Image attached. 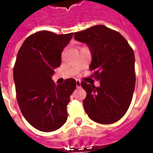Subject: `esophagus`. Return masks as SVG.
Masks as SVG:
<instances>
[{
	"label": "esophagus",
	"mask_w": 153,
	"mask_h": 153,
	"mask_svg": "<svg viewBox=\"0 0 153 153\" xmlns=\"http://www.w3.org/2000/svg\"><path fill=\"white\" fill-rule=\"evenodd\" d=\"M76 87L78 88L81 87V82H80L79 80H76Z\"/></svg>",
	"instance_id": "34e87169"
}]
</instances>
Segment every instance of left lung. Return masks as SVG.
Returning <instances> with one entry per match:
<instances>
[{"instance_id": "left-lung-1", "label": "left lung", "mask_w": 153, "mask_h": 153, "mask_svg": "<svg viewBox=\"0 0 153 153\" xmlns=\"http://www.w3.org/2000/svg\"><path fill=\"white\" fill-rule=\"evenodd\" d=\"M74 39L88 47L89 69L100 80L99 87L81 83L87 93L83 101L85 111L99 124L118 121L128 109L134 91V51L120 33L104 25L74 33Z\"/></svg>"}]
</instances>
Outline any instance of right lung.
Returning a JSON list of instances; mask_svg holds the SVG:
<instances>
[{
    "instance_id": "add662e5",
    "label": "right lung",
    "mask_w": 153,
    "mask_h": 153,
    "mask_svg": "<svg viewBox=\"0 0 153 153\" xmlns=\"http://www.w3.org/2000/svg\"><path fill=\"white\" fill-rule=\"evenodd\" d=\"M72 36L38 32L25 39L17 54L13 70L17 102L26 120L40 131H55L66 122L76 81L67 79L56 85L51 77Z\"/></svg>"
}]
</instances>
